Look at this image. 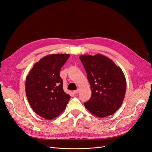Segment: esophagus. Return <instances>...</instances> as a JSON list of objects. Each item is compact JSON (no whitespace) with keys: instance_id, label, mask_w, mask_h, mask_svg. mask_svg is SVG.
<instances>
[{"instance_id":"obj_1","label":"esophagus","mask_w":152,"mask_h":152,"mask_svg":"<svg viewBox=\"0 0 152 152\" xmlns=\"http://www.w3.org/2000/svg\"><path fill=\"white\" fill-rule=\"evenodd\" d=\"M79 89H77V90H75V91H73V94H77L79 93Z\"/></svg>"}]
</instances>
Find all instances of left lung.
<instances>
[{
  "instance_id": "8db88e82",
  "label": "left lung",
  "mask_w": 152,
  "mask_h": 152,
  "mask_svg": "<svg viewBox=\"0 0 152 152\" xmlns=\"http://www.w3.org/2000/svg\"><path fill=\"white\" fill-rule=\"evenodd\" d=\"M87 73L92 94L84 103L94 115L103 118L113 114L122 104L126 91V80L122 70L104 55H81L79 57Z\"/></svg>"
}]
</instances>
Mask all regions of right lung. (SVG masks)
I'll return each instance as SVG.
<instances>
[{
  "label": "right lung",
  "instance_id": "add662e5",
  "mask_svg": "<svg viewBox=\"0 0 152 152\" xmlns=\"http://www.w3.org/2000/svg\"><path fill=\"white\" fill-rule=\"evenodd\" d=\"M70 54H53L37 62L26 78L25 91L31 108L48 120L57 117L66 108L70 96L63 91L59 75Z\"/></svg>",
  "mask_w": 152,
  "mask_h": 152
}]
</instances>
